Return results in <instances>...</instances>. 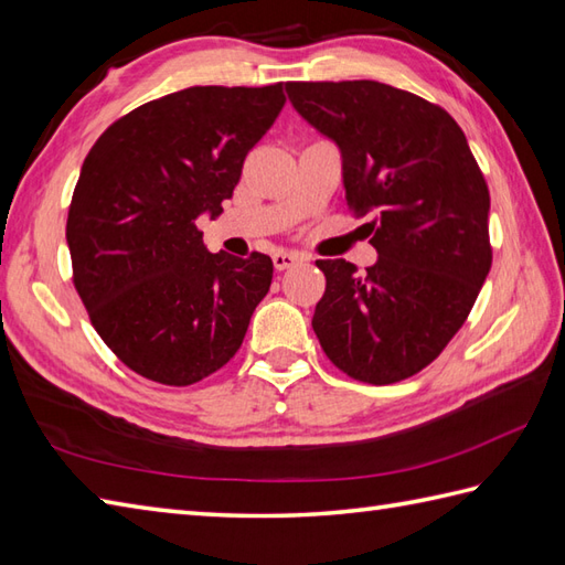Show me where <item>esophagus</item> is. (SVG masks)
Returning <instances> with one entry per match:
<instances>
[{"instance_id": "obj_1", "label": "esophagus", "mask_w": 565, "mask_h": 565, "mask_svg": "<svg viewBox=\"0 0 565 565\" xmlns=\"http://www.w3.org/2000/svg\"><path fill=\"white\" fill-rule=\"evenodd\" d=\"M271 262H274V269L284 271V269H288V267H294L296 262H300V257H298L296 253H284V250H279V253L271 255Z\"/></svg>"}]
</instances>
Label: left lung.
<instances>
[{"label": "left lung", "mask_w": 565, "mask_h": 565, "mask_svg": "<svg viewBox=\"0 0 565 565\" xmlns=\"http://www.w3.org/2000/svg\"><path fill=\"white\" fill-rule=\"evenodd\" d=\"M306 120L342 151L347 202L375 221L377 262L318 259L324 296L312 330L339 371L399 383L440 356L491 269V196L450 113L369 82H288Z\"/></svg>", "instance_id": "8db88e82"}]
</instances>
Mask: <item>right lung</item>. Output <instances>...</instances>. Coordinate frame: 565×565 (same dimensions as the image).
Wrapping results in <instances>:
<instances>
[{"label":"right lung","mask_w":565,"mask_h":565,"mask_svg":"<svg viewBox=\"0 0 565 565\" xmlns=\"http://www.w3.org/2000/svg\"><path fill=\"white\" fill-rule=\"evenodd\" d=\"M286 103L281 84L192 86L139 105L90 147L72 194V279L90 324L127 369L185 387L223 369L267 296V255L209 253L247 151Z\"/></svg>","instance_id":"obj_1"}]
</instances>
